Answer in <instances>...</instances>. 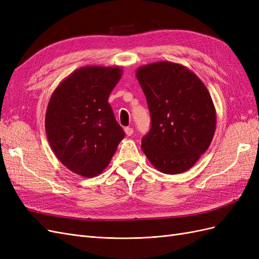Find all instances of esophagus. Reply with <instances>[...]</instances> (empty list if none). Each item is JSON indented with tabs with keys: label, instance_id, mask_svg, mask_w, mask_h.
I'll list each match as a JSON object with an SVG mask.
<instances>
[{
	"label": "esophagus",
	"instance_id": "esophagus-1",
	"mask_svg": "<svg viewBox=\"0 0 259 259\" xmlns=\"http://www.w3.org/2000/svg\"><path fill=\"white\" fill-rule=\"evenodd\" d=\"M124 132H125V134H126L127 136H132L133 133H134V130H133L132 127H125Z\"/></svg>",
	"mask_w": 259,
	"mask_h": 259
}]
</instances>
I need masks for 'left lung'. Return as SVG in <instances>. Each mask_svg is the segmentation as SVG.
I'll use <instances>...</instances> for the list:
<instances>
[{"mask_svg": "<svg viewBox=\"0 0 259 259\" xmlns=\"http://www.w3.org/2000/svg\"><path fill=\"white\" fill-rule=\"evenodd\" d=\"M136 76L151 117L143 151L162 173H184L214 137L216 110L206 86L191 70L169 61L139 67Z\"/></svg>", "mask_w": 259, "mask_h": 259, "instance_id": "obj_1", "label": "left lung"}]
</instances>
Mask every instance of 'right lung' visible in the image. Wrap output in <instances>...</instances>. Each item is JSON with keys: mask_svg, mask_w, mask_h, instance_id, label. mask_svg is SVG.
<instances>
[{"mask_svg": "<svg viewBox=\"0 0 259 259\" xmlns=\"http://www.w3.org/2000/svg\"><path fill=\"white\" fill-rule=\"evenodd\" d=\"M121 76L119 67H82L67 76L50 99L46 136L57 159L77 175L100 174L125 136L108 103Z\"/></svg>", "mask_w": 259, "mask_h": 259, "instance_id": "add662e5", "label": "right lung"}]
</instances>
